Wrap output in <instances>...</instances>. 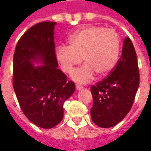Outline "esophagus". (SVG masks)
Instances as JSON below:
<instances>
[{
    "mask_svg": "<svg viewBox=\"0 0 151 151\" xmlns=\"http://www.w3.org/2000/svg\"><path fill=\"white\" fill-rule=\"evenodd\" d=\"M82 88H83V87H82V86L78 85V84H77V85H76V89H77L78 91H79V90H81V89Z\"/></svg>",
    "mask_w": 151,
    "mask_h": 151,
    "instance_id": "34e87169",
    "label": "esophagus"
}]
</instances>
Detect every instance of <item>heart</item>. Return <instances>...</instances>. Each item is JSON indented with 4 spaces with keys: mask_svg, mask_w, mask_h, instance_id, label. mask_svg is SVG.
Masks as SVG:
<instances>
[{
    "mask_svg": "<svg viewBox=\"0 0 151 151\" xmlns=\"http://www.w3.org/2000/svg\"><path fill=\"white\" fill-rule=\"evenodd\" d=\"M120 53V39L111 29L91 26L79 30L69 40V46L59 47L56 59L62 71L71 73L82 59L86 63L73 74V78L86 82L95 73L104 77L113 70Z\"/></svg>",
    "mask_w": 151,
    "mask_h": 151,
    "instance_id": "1",
    "label": "heart"
}]
</instances>
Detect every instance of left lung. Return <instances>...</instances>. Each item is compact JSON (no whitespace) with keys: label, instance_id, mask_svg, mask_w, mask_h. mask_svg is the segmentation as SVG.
<instances>
[{"label":"left lung","instance_id":"1","mask_svg":"<svg viewBox=\"0 0 151 151\" xmlns=\"http://www.w3.org/2000/svg\"><path fill=\"white\" fill-rule=\"evenodd\" d=\"M140 82L135 48L129 37L123 43L122 54L113 70L91 86L93 122L101 128L115 126L132 108Z\"/></svg>","mask_w":151,"mask_h":151}]
</instances>
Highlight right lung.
Instances as JSON below:
<instances>
[{"mask_svg": "<svg viewBox=\"0 0 151 151\" xmlns=\"http://www.w3.org/2000/svg\"><path fill=\"white\" fill-rule=\"evenodd\" d=\"M55 22L34 25L22 35L14 54L13 86L22 111L31 122L52 129L62 120L63 104L75 85L57 69L53 30ZM42 61L43 66L32 64Z\"/></svg>", "mask_w": 151, "mask_h": 151, "instance_id": "add662e5", "label": "right lung"}]
</instances>
